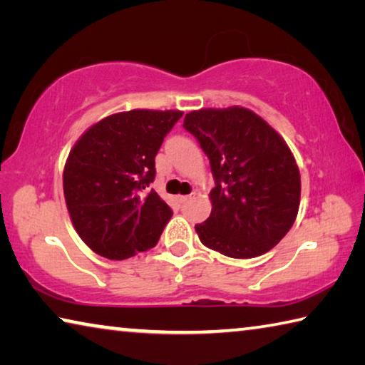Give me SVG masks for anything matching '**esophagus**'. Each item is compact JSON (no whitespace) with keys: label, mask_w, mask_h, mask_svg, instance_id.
Returning <instances> with one entry per match:
<instances>
[{"label":"esophagus","mask_w":365,"mask_h":365,"mask_svg":"<svg viewBox=\"0 0 365 365\" xmlns=\"http://www.w3.org/2000/svg\"><path fill=\"white\" fill-rule=\"evenodd\" d=\"M193 197H195V193H191V195H185V196H180V197H178V201H180L182 205H185V202H188L190 200H193Z\"/></svg>","instance_id":"34e87169"}]
</instances>
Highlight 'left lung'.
<instances>
[{
  "label": "left lung",
  "mask_w": 365,
  "mask_h": 365,
  "mask_svg": "<svg viewBox=\"0 0 365 365\" xmlns=\"http://www.w3.org/2000/svg\"><path fill=\"white\" fill-rule=\"evenodd\" d=\"M183 128L209 159L211 215L196 224L201 243L235 259L261 256L285 237L299 209L301 177L285 141L245 108L201 109Z\"/></svg>",
  "instance_id": "obj_1"
}]
</instances>
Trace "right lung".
I'll use <instances>...</instances> for the list:
<instances>
[{"mask_svg":"<svg viewBox=\"0 0 365 365\" xmlns=\"http://www.w3.org/2000/svg\"><path fill=\"white\" fill-rule=\"evenodd\" d=\"M180 110L133 109L95 123L72 148L64 196L80 238L103 257L122 261L156 246L172 209L150 185L154 158Z\"/></svg>","mask_w":365,"mask_h":365,"instance_id":"add662e5","label":"right lung"}]
</instances>
